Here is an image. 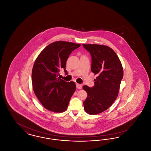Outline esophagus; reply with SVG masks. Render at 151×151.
<instances>
[{
    "mask_svg": "<svg viewBox=\"0 0 151 151\" xmlns=\"http://www.w3.org/2000/svg\"><path fill=\"white\" fill-rule=\"evenodd\" d=\"M76 88H77L78 89H81V88H82V86H81V84H79L76 83Z\"/></svg>",
    "mask_w": 151,
    "mask_h": 151,
    "instance_id": "obj_1",
    "label": "esophagus"
}]
</instances>
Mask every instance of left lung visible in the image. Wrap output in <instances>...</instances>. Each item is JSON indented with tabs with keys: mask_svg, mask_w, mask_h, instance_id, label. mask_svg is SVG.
<instances>
[{
	"mask_svg": "<svg viewBox=\"0 0 151 151\" xmlns=\"http://www.w3.org/2000/svg\"><path fill=\"white\" fill-rule=\"evenodd\" d=\"M92 57L91 71L97 75L94 86H83L88 94L83 102L89 114H98L110 108L116 100L123 77L121 62L114 51L107 46L83 44Z\"/></svg>",
	"mask_w": 151,
	"mask_h": 151,
	"instance_id": "left-lung-1",
	"label": "left lung"
}]
</instances>
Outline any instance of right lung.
Listing matches in <instances>:
<instances>
[{"instance_id": "add662e5", "label": "right lung", "mask_w": 151, "mask_h": 151, "mask_svg": "<svg viewBox=\"0 0 151 151\" xmlns=\"http://www.w3.org/2000/svg\"><path fill=\"white\" fill-rule=\"evenodd\" d=\"M80 44L59 41L50 43L42 51L35 62L32 72L33 89L36 97L51 111L61 113L67 109L75 92L73 81L58 78L60 70L65 73L66 61Z\"/></svg>"}]
</instances>
